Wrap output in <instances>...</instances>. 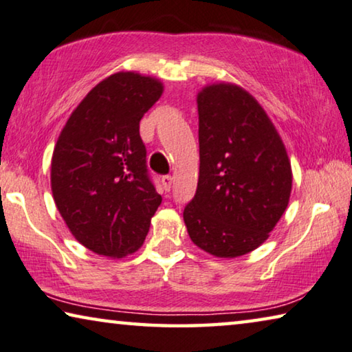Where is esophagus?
<instances>
[{
  "mask_svg": "<svg viewBox=\"0 0 352 352\" xmlns=\"http://www.w3.org/2000/svg\"><path fill=\"white\" fill-rule=\"evenodd\" d=\"M162 186L165 188V192H170V188L173 186V177L171 176H164L162 177Z\"/></svg>",
  "mask_w": 352,
  "mask_h": 352,
  "instance_id": "esophagus-1",
  "label": "esophagus"
}]
</instances>
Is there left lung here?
<instances>
[{
	"instance_id": "obj_1",
	"label": "left lung",
	"mask_w": 352,
	"mask_h": 352,
	"mask_svg": "<svg viewBox=\"0 0 352 352\" xmlns=\"http://www.w3.org/2000/svg\"><path fill=\"white\" fill-rule=\"evenodd\" d=\"M197 104L199 177L184 223L210 256H245L270 237L289 206V154L268 113L240 85L207 84Z\"/></svg>"
}]
</instances>
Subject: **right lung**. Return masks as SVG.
Wrapping results in <instances>:
<instances>
[{
	"label": "right lung",
	"instance_id": "right-lung-1",
	"mask_svg": "<svg viewBox=\"0 0 352 352\" xmlns=\"http://www.w3.org/2000/svg\"><path fill=\"white\" fill-rule=\"evenodd\" d=\"M164 82L131 70L91 89L68 117L51 157V192L73 237L111 258L134 254L162 203L146 175L140 120Z\"/></svg>",
	"mask_w": 352,
	"mask_h": 352
}]
</instances>
